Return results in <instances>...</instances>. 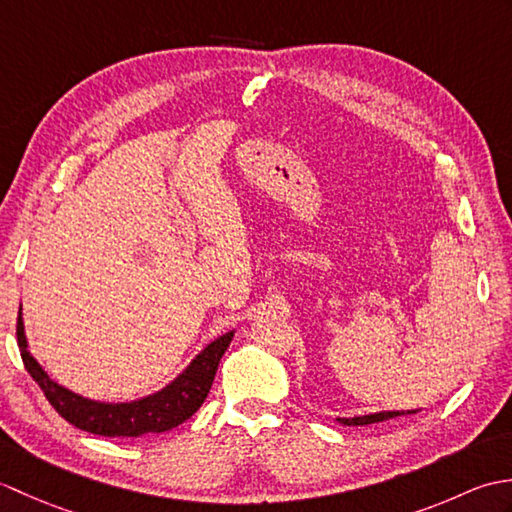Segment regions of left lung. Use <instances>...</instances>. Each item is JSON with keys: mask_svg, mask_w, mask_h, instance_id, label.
Segmentation results:
<instances>
[{"mask_svg": "<svg viewBox=\"0 0 512 512\" xmlns=\"http://www.w3.org/2000/svg\"><path fill=\"white\" fill-rule=\"evenodd\" d=\"M407 413H413V411H407ZM396 416H402V411H380V413H369V416H356V418H339V422L343 424H372V422H383V420H389V418H396Z\"/></svg>", "mask_w": 512, "mask_h": 512, "instance_id": "obj_1", "label": "left lung"}]
</instances>
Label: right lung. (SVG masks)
<instances>
[{
	"label": "right lung",
	"instance_id": "add662e5",
	"mask_svg": "<svg viewBox=\"0 0 512 512\" xmlns=\"http://www.w3.org/2000/svg\"><path fill=\"white\" fill-rule=\"evenodd\" d=\"M231 339L233 332H226L213 341L169 387L158 391V394L136 402H123V405H110V402L81 398L65 387L52 383L50 376L30 356L21 312L17 317V345L21 361H24L28 374L41 387L43 396L48 398L54 411L63 420L74 424L76 429L105 438H140L145 433L169 431L184 420H189L209 396L217 365H220V358L228 350Z\"/></svg>",
	"mask_w": 512,
	"mask_h": 512
}]
</instances>
